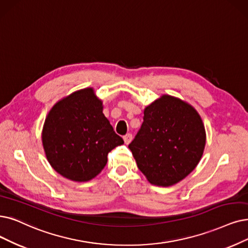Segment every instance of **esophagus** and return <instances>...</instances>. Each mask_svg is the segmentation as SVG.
Masks as SVG:
<instances>
[{
    "instance_id": "1",
    "label": "esophagus",
    "mask_w": 248,
    "mask_h": 248,
    "mask_svg": "<svg viewBox=\"0 0 248 248\" xmlns=\"http://www.w3.org/2000/svg\"><path fill=\"white\" fill-rule=\"evenodd\" d=\"M123 140H124L126 144H129L131 142V140H132V134L131 133H127L126 135H124Z\"/></svg>"
}]
</instances>
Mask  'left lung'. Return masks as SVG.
<instances>
[{
	"mask_svg": "<svg viewBox=\"0 0 248 248\" xmlns=\"http://www.w3.org/2000/svg\"><path fill=\"white\" fill-rule=\"evenodd\" d=\"M204 145V126L194 108L163 95L145 108L140 129L128 147L147 180L166 187L194 170Z\"/></svg>",
	"mask_w": 248,
	"mask_h": 248,
	"instance_id": "8db88e82",
	"label": "left lung"
}]
</instances>
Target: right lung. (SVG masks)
Returning a JSON list of instances; mask_svg holds the SVG:
<instances>
[{
  "label": "right lung",
  "mask_w": 248,
  "mask_h": 248,
  "mask_svg": "<svg viewBox=\"0 0 248 248\" xmlns=\"http://www.w3.org/2000/svg\"><path fill=\"white\" fill-rule=\"evenodd\" d=\"M123 143L103 114V103L93 88L73 93L57 103L43 129L48 163L72 181L93 179L104 169L108 154Z\"/></svg>",
  "instance_id": "right-lung-1"
}]
</instances>
